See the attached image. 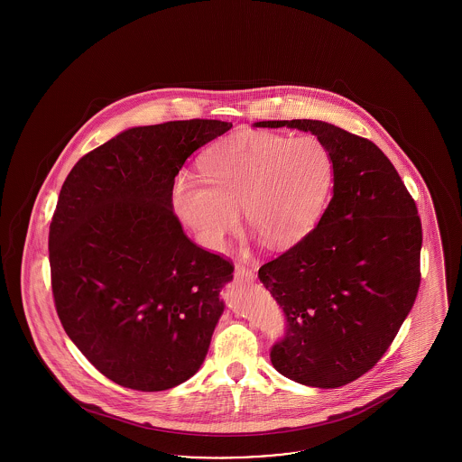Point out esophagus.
Instances as JSON below:
<instances>
[{"label": "esophagus", "instance_id": "esophagus-1", "mask_svg": "<svg viewBox=\"0 0 462 462\" xmlns=\"http://www.w3.org/2000/svg\"><path fill=\"white\" fill-rule=\"evenodd\" d=\"M236 277L244 279V281H253L254 279V272L244 264H236Z\"/></svg>", "mask_w": 462, "mask_h": 462}]
</instances>
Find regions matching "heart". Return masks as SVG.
<instances>
[{
  "instance_id": "obj_1",
  "label": "heart",
  "mask_w": 462,
  "mask_h": 462,
  "mask_svg": "<svg viewBox=\"0 0 462 462\" xmlns=\"http://www.w3.org/2000/svg\"><path fill=\"white\" fill-rule=\"evenodd\" d=\"M202 180L181 176L173 208L199 241L221 249L241 225L272 247L301 241L319 221L329 196L334 161L315 136L272 132L236 134L200 161Z\"/></svg>"
}]
</instances>
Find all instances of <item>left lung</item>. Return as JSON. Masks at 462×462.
<instances>
[{
    "label": "left lung",
    "instance_id": "1",
    "mask_svg": "<svg viewBox=\"0 0 462 462\" xmlns=\"http://www.w3.org/2000/svg\"><path fill=\"white\" fill-rule=\"evenodd\" d=\"M258 128L313 133L334 161V196L320 221L258 277L282 308L286 330L270 350L289 379L339 388L390 348L420 282L416 200L371 140L311 119Z\"/></svg>",
    "mask_w": 462,
    "mask_h": 462
}]
</instances>
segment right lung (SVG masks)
Returning a JSON list of instances; mask_svg holds the SVG:
<instances>
[{"instance_id": "add662e5", "label": "right lung", "mask_w": 462, "mask_h": 462, "mask_svg": "<svg viewBox=\"0 0 462 462\" xmlns=\"http://www.w3.org/2000/svg\"><path fill=\"white\" fill-rule=\"evenodd\" d=\"M232 128L218 119L132 128L83 155L50 223L51 292L97 371L138 392L198 373L234 264L190 241L173 211L187 157Z\"/></svg>"}]
</instances>
